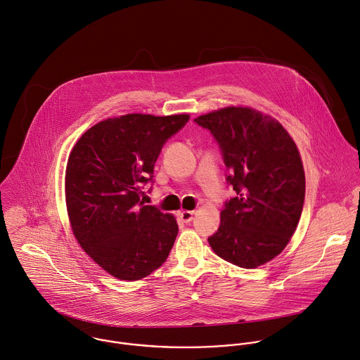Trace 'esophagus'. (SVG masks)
<instances>
[{"label": "esophagus", "instance_id": "1", "mask_svg": "<svg viewBox=\"0 0 360 360\" xmlns=\"http://www.w3.org/2000/svg\"><path fill=\"white\" fill-rule=\"evenodd\" d=\"M178 214H179V217L184 223H189L193 219V212L192 210H181Z\"/></svg>", "mask_w": 360, "mask_h": 360}]
</instances>
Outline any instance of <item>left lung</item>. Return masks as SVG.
Here are the masks:
<instances>
[{"label": "left lung", "instance_id": "1", "mask_svg": "<svg viewBox=\"0 0 360 360\" xmlns=\"http://www.w3.org/2000/svg\"><path fill=\"white\" fill-rule=\"evenodd\" d=\"M217 140L236 196L220 212L207 238L223 260L256 269L291 240L305 198L297 144L278 120L248 105H227L195 118Z\"/></svg>", "mask_w": 360, "mask_h": 360}]
</instances>
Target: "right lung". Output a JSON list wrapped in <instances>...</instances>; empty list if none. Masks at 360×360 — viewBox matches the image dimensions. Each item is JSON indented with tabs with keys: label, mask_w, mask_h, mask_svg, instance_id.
I'll use <instances>...</instances> for the list:
<instances>
[{
	"label": "right lung",
	"mask_w": 360,
	"mask_h": 360,
	"mask_svg": "<svg viewBox=\"0 0 360 360\" xmlns=\"http://www.w3.org/2000/svg\"><path fill=\"white\" fill-rule=\"evenodd\" d=\"M189 114L133 112L103 120L72 148L65 198L73 236L110 276L137 281L167 260L178 223L140 200L153 178L164 143L185 126Z\"/></svg>",
	"instance_id": "right-lung-1"
}]
</instances>
